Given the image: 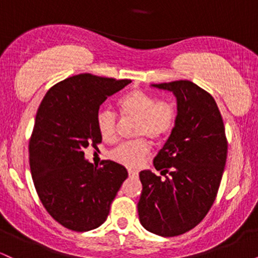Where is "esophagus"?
<instances>
[{"instance_id": "obj_1", "label": "esophagus", "mask_w": 258, "mask_h": 258, "mask_svg": "<svg viewBox=\"0 0 258 258\" xmlns=\"http://www.w3.org/2000/svg\"><path fill=\"white\" fill-rule=\"evenodd\" d=\"M128 174H130V177H138V172L137 171H135V170H128Z\"/></svg>"}]
</instances>
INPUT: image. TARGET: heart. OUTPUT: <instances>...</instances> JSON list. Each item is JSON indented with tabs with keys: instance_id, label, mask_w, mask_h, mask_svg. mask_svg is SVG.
<instances>
[{
	"instance_id": "heart-1",
	"label": "heart",
	"mask_w": 258,
	"mask_h": 258,
	"mask_svg": "<svg viewBox=\"0 0 258 258\" xmlns=\"http://www.w3.org/2000/svg\"><path fill=\"white\" fill-rule=\"evenodd\" d=\"M120 112L126 119L137 120L135 137L138 141L120 144L110 153L112 160L123 166L135 168L143 164L149 154L148 138L152 143H160L170 135L176 123V108L171 102L159 99L152 93L142 90L127 92L117 102ZM97 128L106 142L114 141L117 135L116 114L108 108L97 112Z\"/></svg>"
}]
</instances>
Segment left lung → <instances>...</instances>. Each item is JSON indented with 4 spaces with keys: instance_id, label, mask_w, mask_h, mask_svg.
Masks as SVG:
<instances>
[{
    "instance_id": "8db88e82",
    "label": "left lung",
    "mask_w": 258,
    "mask_h": 258,
    "mask_svg": "<svg viewBox=\"0 0 258 258\" xmlns=\"http://www.w3.org/2000/svg\"><path fill=\"white\" fill-rule=\"evenodd\" d=\"M172 92L177 99L176 123L152 171L139 172L141 224L161 236L193 229L211 209L226 166L228 143L214 97L188 80L152 85ZM168 176H166V174Z\"/></svg>"
}]
</instances>
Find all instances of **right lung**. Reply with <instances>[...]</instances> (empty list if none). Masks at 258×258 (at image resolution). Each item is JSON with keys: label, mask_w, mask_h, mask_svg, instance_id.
I'll return each mask as SVG.
<instances>
[{"label": "right lung", "mask_w": 258, "mask_h": 258, "mask_svg": "<svg viewBox=\"0 0 258 258\" xmlns=\"http://www.w3.org/2000/svg\"><path fill=\"white\" fill-rule=\"evenodd\" d=\"M130 82L80 74L49 88L38 106L29 143L32 180L47 212L68 229L87 232L104 223L128 177L110 160L93 166L84 150L102 142L99 106Z\"/></svg>", "instance_id": "1"}]
</instances>
